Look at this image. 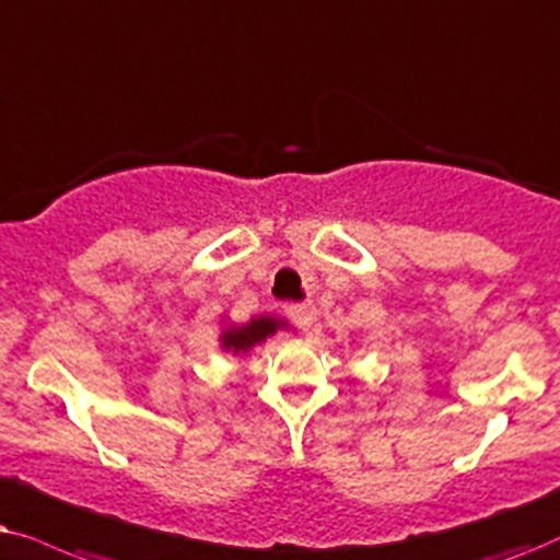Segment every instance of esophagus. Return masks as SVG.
Instances as JSON below:
<instances>
[{"label": "esophagus", "instance_id": "34e87169", "mask_svg": "<svg viewBox=\"0 0 560 560\" xmlns=\"http://www.w3.org/2000/svg\"><path fill=\"white\" fill-rule=\"evenodd\" d=\"M287 315L292 323L300 327V330L307 332L312 323H315V307L312 302H302V304H287Z\"/></svg>", "mask_w": 560, "mask_h": 560}]
</instances>
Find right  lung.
<instances>
[{"label":"right lung","mask_w":560,"mask_h":560,"mask_svg":"<svg viewBox=\"0 0 560 560\" xmlns=\"http://www.w3.org/2000/svg\"><path fill=\"white\" fill-rule=\"evenodd\" d=\"M281 325L284 323H279V319L260 315L243 327H228V330L222 332V348L233 350V353H248L253 346L264 342L268 335H273Z\"/></svg>","instance_id":"1"}]
</instances>
